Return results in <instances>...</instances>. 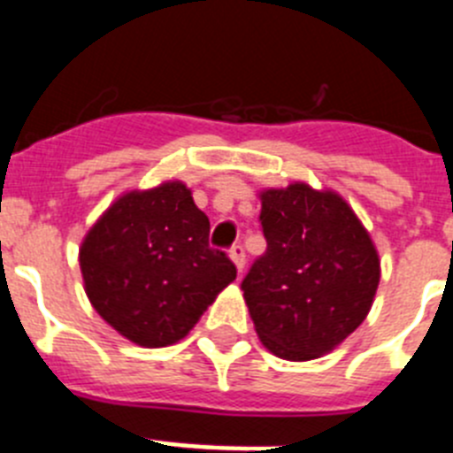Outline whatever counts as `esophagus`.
I'll use <instances>...</instances> for the list:
<instances>
[{
  "mask_svg": "<svg viewBox=\"0 0 453 453\" xmlns=\"http://www.w3.org/2000/svg\"><path fill=\"white\" fill-rule=\"evenodd\" d=\"M229 256H231V261H234V265L238 267V272L245 270V250H242V245L231 247Z\"/></svg>",
  "mask_w": 453,
  "mask_h": 453,
  "instance_id": "1",
  "label": "esophagus"
}]
</instances>
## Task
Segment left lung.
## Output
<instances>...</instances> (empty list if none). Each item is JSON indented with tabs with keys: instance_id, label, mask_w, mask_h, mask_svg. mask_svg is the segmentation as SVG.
<instances>
[{
	"instance_id": "1",
	"label": "left lung",
	"mask_w": 453,
	"mask_h": 453,
	"mask_svg": "<svg viewBox=\"0 0 453 453\" xmlns=\"http://www.w3.org/2000/svg\"><path fill=\"white\" fill-rule=\"evenodd\" d=\"M267 240L242 279L263 345L286 361H311L361 326L374 302L381 263L349 203L295 181L261 192Z\"/></svg>"
}]
</instances>
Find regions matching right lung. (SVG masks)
<instances>
[{
	"label": "right lung",
	"instance_id": "1",
	"mask_svg": "<svg viewBox=\"0 0 453 453\" xmlns=\"http://www.w3.org/2000/svg\"><path fill=\"white\" fill-rule=\"evenodd\" d=\"M208 231L181 181L118 197L79 250L92 308L140 347L186 338L235 279L229 256L208 247Z\"/></svg>",
	"mask_w": 453,
	"mask_h": 453
}]
</instances>
